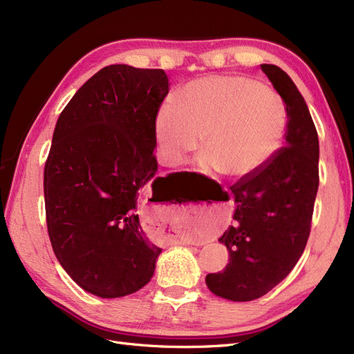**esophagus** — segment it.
I'll return each instance as SVG.
<instances>
[{
	"label": "esophagus",
	"mask_w": 354,
	"mask_h": 354,
	"mask_svg": "<svg viewBox=\"0 0 354 354\" xmlns=\"http://www.w3.org/2000/svg\"><path fill=\"white\" fill-rule=\"evenodd\" d=\"M183 243H190V242H186V241H183Z\"/></svg>",
	"instance_id": "obj_1"
}]
</instances>
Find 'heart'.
<instances>
[{
    "mask_svg": "<svg viewBox=\"0 0 354 354\" xmlns=\"http://www.w3.org/2000/svg\"><path fill=\"white\" fill-rule=\"evenodd\" d=\"M286 108L269 85L245 77H211L190 82L177 106L165 103L156 118L160 155L180 164L202 142V165L242 178L255 173L279 149ZM192 232V230H190ZM183 238H196L186 234Z\"/></svg>",
    "mask_w": 354,
    "mask_h": 354,
    "instance_id": "b5f03b06",
    "label": "heart"
}]
</instances>
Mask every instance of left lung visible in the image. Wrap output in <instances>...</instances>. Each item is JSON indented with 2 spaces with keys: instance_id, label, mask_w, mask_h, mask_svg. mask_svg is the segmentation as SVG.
Instances as JSON below:
<instances>
[{
  "instance_id": "8db88e82",
  "label": "left lung",
  "mask_w": 354,
  "mask_h": 354,
  "mask_svg": "<svg viewBox=\"0 0 354 354\" xmlns=\"http://www.w3.org/2000/svg\"><path fill=\"white\" fill-rule=\"evenodd\" d=\"M286 108L285 146L230 189L236 209L218 239L229 263L207 286L230 301H252L282 282L301 257L319 187V138L301 93L279 66L261 65Z\"/></svg>"
}]
</instances>
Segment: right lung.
Masks as SVG:
<instances>
[{"instance_id": "obj_1", "label": "right lung", "mask_w": 354, "mask_h": 354, "mask_svg": "<svg viewBox=\"0 0 354 354\" xmlns=\"http://www.w3.org/2000/svg\"><path fill=\"white\" fill-rule=\"evenodd\" d=\"M168 90L162 69L106 66L75 93L53 134L50 242L72 279L102 298L137 292L155 272L160 248L142 229L137 199L158 169L156 116Z\"/></svg>"}]
</instances>
